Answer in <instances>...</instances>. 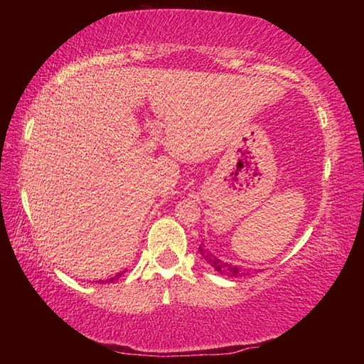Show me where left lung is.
<instances>
[{"label":"left lung","instance_id":"8db88e82","mask_svg":"<svg viewBox=\"0 0 364 364\" xmlns=\"http://www.w3.org/2000/svg\"><path fill=\"white\" fill-rule=\"evenodd\" d=\"M199 252L202 254V257L205 258V262L210 264L212 268H215L218 271V273H221V274H225V276H236L239 271H237V268H231L230 264H226V263H223L221 260H218V258H215L213 255H210L208 254V252L204 249V245H200L199 247Z\"/></svg>","mask_w":364,"mask_h":364}]
</instances>
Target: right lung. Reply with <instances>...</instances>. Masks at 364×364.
<instances>
[{"instance_id":"add662e5","label":"right lung","mask_w":364,"mask_h":364,"mask_svg":"<svg viewBox=\"0 0 364 364\" xmlns=\"http://www.w3.org/2000/svg\"><path fill=\"white\" fill-rule=\"evenodd\" d=\"M119 276H122V273H119V274H117V276H114V278H110V279H107L106 282H110V281H114V279H117V278H119Z\"/></svg>"}]
</instances>
